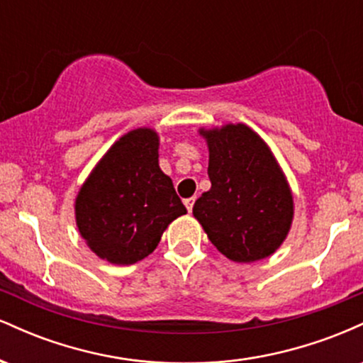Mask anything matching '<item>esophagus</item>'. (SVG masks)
Segmentation results:
<instances>
[{"label":"esophagus","instance_id":"obj_1","mask_svg":"<svg viewBox=\"0 0 363 363\" xmlns=\"http://www.w3.org/2000/svg\"><path fill=\"white\" fill-rule=\"evenodd\" d=\"M194 201H196V198L193 196V198H187V199H184V205H186V208H187V211H193V206H194Z\"/></svg>","mask_w":363,"mask_h":363}]
</instances>
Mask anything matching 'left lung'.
<instances>
[{"label": "left lung", "instance_id": "1", "mask_svg": "<svg viewBox=\"0 0 363 363\" xmlns=\"http://www.w3.org/2000/svg\"><path fill=\"white\" fill-rule=\"evenodd\" d=\"M205 136L211 187L196 199L193 215L228 259L268 257L289 234L294 216L289 184L277 160L244 124H228Z\"/></svg>", "mask_w": 363, "mask_h": 363}]
</instances>
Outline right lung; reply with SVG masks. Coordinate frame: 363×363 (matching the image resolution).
<instances>
[{
  "label": "right lung",
  "mask_w": 363,
  "mask_h": 363,
  "mask_svg": "<svg viewBox=\"0 0 363 363\" xmlns=\"http://www.w3.org/2000/svg\"><path fill=\"white\" fill-rule=\"evenodd\" d=\"M78 230L112 264H133L160 242L167 225L186 213L172 179L158 167V136L135 129L112 145L77 198Z\"/></svg>",
  "instance_id": "obj_1"
}]
</instances>
